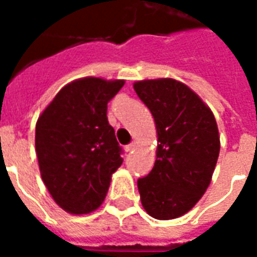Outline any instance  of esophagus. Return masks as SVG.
Instances as JSON below:
<instances>
[{
	"mask_svg": "<svg viewBox=\"0 0 257 257\" xmlns=\"http://www.w3.org/2000/svg\"><path fill=\"white\" fill-rule=\"evenodd\" d=\"M135 146H136V143H135V142H132V143H129V145L125 146V150L128 151V153H131V151L135 149Z\"/></svg>",
	"mask_w": 257,
	"mask_h": 257,
	"instance_id": "obj_1",
	"label": "esophagus"
}]
</instances>
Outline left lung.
I'll return each instance as SVG.
<instances>
[{
    "instance_id": "left-lung-1",
    "label": "left lung",
    "mask_w": 257,
    "mask_h": 257,
    "mask_svg": "<svg viewBox=\"0 0 257 257\" xmlns=\"http://www.w3.org/2000/svg\"><path fill=\"white\" fill-rule=\"evenodd\" d=\"M154 117L158 147L151 172L138 180L142 205L158 220L187 213L215 171L220 139L216 119L187 85L172 78L134 84Z\"/></svg>"
}]
</instances>
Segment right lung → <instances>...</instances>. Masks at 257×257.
Returning a JSON list of instances; mask_svg holds the SVG:
<instances>
[{
  "label": "right lung",
  "instance_id": "add662e5",
  "mask_svg": "<svg viewBox=\"0 0 257 257\" xmlns=\"http://www.w3.org/2000/svg\"><path fill=\"white\" fill-rule=\"evenodd\" d=\"M123 81L86 77L59 90L36 125V151L55 202L74 215L97 209L122 149L107 119V103Z\"/></svg>",
  "mask_w": 257,
  "mask_h": 257
}]
</instances>
